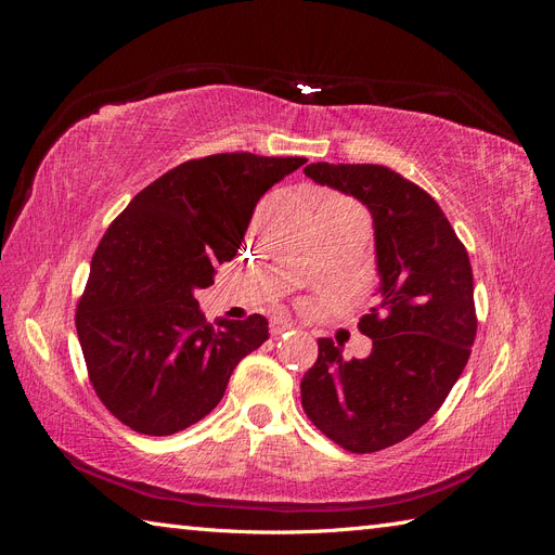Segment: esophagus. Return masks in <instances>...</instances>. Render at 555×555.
<instances>
[{
	"label": "esophagus",
	"instance_id": "1",
	"mask_svg": "<svg viewBox=\"0 0 555 555\" xmlns=\"http://www.w3.org/2000/svg\"><path fill=\"white\" fill-rule=\"evenodd\" d=\"M294 328V322H289V319H275V322H271V335L273 338H278V335L287 333Z\"/></svg>",
	"mask_w": 555,
	"mask_h": 555
}]
</instances>
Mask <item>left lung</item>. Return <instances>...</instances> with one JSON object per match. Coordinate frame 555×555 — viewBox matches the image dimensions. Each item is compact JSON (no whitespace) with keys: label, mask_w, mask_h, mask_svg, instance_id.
Returning a JSON list of instances; mask_svg holds the SVG:
<instances>
[{"label":"left lung","mask_w":555,"mask_h":555,"mask_svg":"<svg viewBox=\"0 0 555 555\" xmlns=\"http://www.w3.org/2000/svg\"><path fill=\"white\" fill-rule=\"evenodd\" d=\"M304 171L371 210L382 300L359 322L373 340L365 359L317 340L300 402L335 444L373 453L422 428L461 377L477 335L473 266L435 198L400 173L328 162Z\"/></svg>","instance_id":"obj_1"}]
</instances>
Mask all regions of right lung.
Instances as JSON below:
<instances>
[{
  "mask_svg": "<svg viewBox=\"0 0 555 555\" xmlns=\"http://www.w3.org/2000/svg\"><path fill=\"white\" fill-rule=\"evenodd\" d=\"M304 157L222 153L147 184L99 243L76 331L99 400L143 435H173L222 400L233 367L268 340L261 314L208 324L194 298L241 249L257 201Z\"/></svg>",
  "mask_w": 555,
  "mask_h": 555,
  "instance_id": "obj_1",
  "label": "right lung"
}]
</instances>
